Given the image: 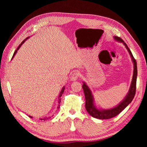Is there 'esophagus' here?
<instances>
[{
    "mask_svg": "<svg viewBox=\"0 0 147 147\" xmlns=\"http://www.w3.org/2000/svg\"><path fill=\"white\" fill-rule=\"evenodd\" d=\"M80 75V72L78 70H75L73 72L72 74V77H71L70 79L72 81H75L78 78V77Z\"/></svg>",
    "mask_w": 147,
    "mask_h": 147,
    "instance_id": "obj_1",
    "label": "esophagus"
}]
</instances>
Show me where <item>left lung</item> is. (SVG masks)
Wrapping results in <instances>:
<instances>
[{
	"label": "left lung",
	"instance_id": "obj_1",
	"mask_svg": "<svg viewBox=\"0 0 147 147\" xmlns=\"http://www.w3.org/2000/svg\"><path fill=\"white\" fill-rule=\"evenodd\" d=\"M115 39L117 40V41H119L123 42L124 45L126 47L127 50L132 57V59L134 63V74H133L132 80L131 82V84L127 95L124 98V99L118 105L115 107V108L111 109L109 110H99L95 107V106L93 104V97L91 94V91L90 88L86 85L85 83H83V89L84 91V96H85V107L87 112L89 113L91 116L92 117L97 118V119H110L114 117H116L119 113H121L122 111L125 109L126 107L129 104L132 100L134 99L136 94V82H137V63L136 60L133 56L129 48L127 46L126 43H124L123 40L118 37L115 36Z\"/></svg>",
	"mask_w": 147,
	"mask_h": 147
}]
</instances>
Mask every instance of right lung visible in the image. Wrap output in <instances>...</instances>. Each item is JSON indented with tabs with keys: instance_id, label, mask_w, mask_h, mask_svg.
I'll list each match as a JSON object with an SVG mask.
<instances>
[{
	"instance_id": "1",
	"label": "right lung",
	"mask_w": 147,
	"mask_h": 147,
	"mask_svg": "<svg viewBox=\"0 0 147 147\" xmlns=\"http://www.w3.org/2000/svg\"><path fill=\"white\" fill-rule=\"evenodd\" d=\"M28 38H26V39H24V40H23V42H22L21 43V44H20V45L18 46V48H17V49H16V50H15V51L14 52V54H13V56H12V59H13V57H14V56H15V55H16V52H17L18 50V49H19V48H20V47H21V46L22 45V44H23V43L24 42V41L26 40V39H28ZM64 89H65V88L64 87V88H63V89H62V90H61V92H60V94H59V104H60V102H61V97L62 96V95H63V93H64ZM57 108H58V109L59 108V107H57ZM29 117H30V118H32V117H31V116H29ZM51 118V117H48V118H47V119H48V118ZM40 119H41V120H43V119L44 120V119H46V118H41Z\"/></svg>"
}]
</instances>
